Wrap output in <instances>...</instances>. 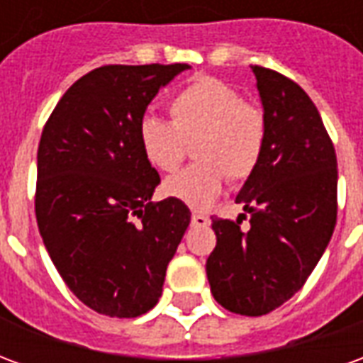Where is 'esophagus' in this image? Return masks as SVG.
<instances>
[{"instance_id": "obj_1", "label": "esophagus", "mask_w": 363, "mask_h": 363, "mask_svg": "<svg viewBox=\"0 0 363 363\" xmlns=\"http://www.w3.org/2000/svg\"><path fill=\"white\" fill-rule=\"evenodd\" d=\"M192 225L194 228H208L210 225V218L204 213H192Z\"/></svg>"}]
</instances>
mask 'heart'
<instances>
[{"label":"heart","mask_w":363,"mask_h":363,"mask_svg":"<svg viewBox=\"0 0 363 363\" xmlns=\"http://www.w3.org/2000/svg\"><path fill=\"white\" fill-rule=\"evenodd\" d=\"M173 122L145 116L138 126L143 155L161 171L181 165L186 142H194L198 163L169 177L167 196L190 208H208L228 182L243 181L257 169L267 140L260 106L243 101L239 91L216 77H198L169 104Z\"/></svg>","instance_id":"b5f03b06"}]
</instances>
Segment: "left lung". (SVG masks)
Wrapping results in <instances>:
<instances>
[{"mask_svg":"<svg viewBox=\"0 0 363 363\" xmlns=\"http://www.w3.org/2000/svg\"><path fill=\"white\" fill-rule=\"evenodd\" d=\"M267 140L235 202L241 221L212 218L218 243L206 262L216 301L259 317L303 288L336 225V153L317 106L296 82L252 66ZM247 218L245 213H241Z\"/></svg>","mask_w":363,"mask_h":363,"instance_id":"1","label":"left lung"}]
</instances>
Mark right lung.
Here are the masks:
<instances>
[{
	"label": "right lung",
	"mask_w": 363,
	"mask_h": 363,
	"mask_svg": "<svg viewBox=\"0 0 363 363\" xmlns=\"http://www.w3.org/2000/svg\"><path fill=\"white\" fill-rule=\"evenodd\" d=\"M189 67H96L64 93L40 135L38 231L67 288L101 315L153 309L189 228L184 202H151L161 179L138 140L147 104Z\"/></svg>",
	"instance_id": "right-lung-1"
}]
</instances>
